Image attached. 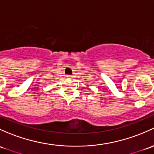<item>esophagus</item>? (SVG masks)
Wrapping results in <instances>:
<instances>
[{
  "label": "esophagus",
  "mask_w": 154,
  "mask_h": 154,
  "mask_svg": "<svg viewBox=\"0 0 154 154\" xmlns=\"http://www.w3.org/2000/svg\"><path fill=\"white\" fill-rule=\"evenodd\" d=\"M68 79H72V75H67Z\"/></svg>",
  "instance_id": "34e87169"
}]
</instances>
